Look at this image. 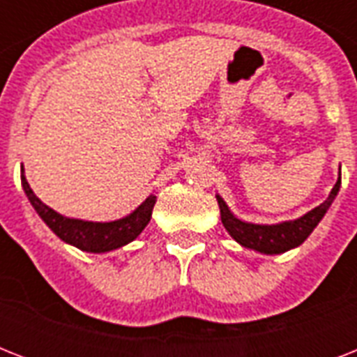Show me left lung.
Instances as JSON below:
<instances>
[{"instance_id": "1", "label": "left lung", "mask_w": 357, "mask_h": 357, "mask_svg": "<svg viewBox=\"0 0 357 357\" xmlns=\"http://www.w3.org/2000/svg\"><path fill=\"white\" fill-rule=\"evenodd\" d=\"M339 187H341V174H339L337 183L333 185L332 192L328 196L326 202H322L321 206L305 213L304 217L291 222L274 224V226H259V224H248L235 218L229 213L228 206L224 204L220 196H217L218 207H220V218H222L224 228L228 229L229 235L241 243L246 248L257 250L263 254H282L287 250L298 246L310 237V234L315 229V226L321 222L328 207L332 206L333 198L337 196Z\"/></svg>"}]
</instances>
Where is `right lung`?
<instances>
[{"mask_svg": "<svg viewBox=\"0 0 357 357\" xmlns=\"http://www.w3.org/2000/svg\"><path fill=\"white\" fill-rule=\"evenodd\" d=\"M22 185H24L31 206L35 207V211L40 215L42 220L52 228L53 234L63 238L64 243L74 244L85 252H96V254L116 250L137 238V235L146 228V224L150 222L151 209L155 206V196L150 195L144 204H140L129 217L114 220V222H85V220L63 217L44 206L31 190L24 176V167H22Z\"/></svg>", "mask_w": 357, "mask_h": 357, "instance_id": "obj_1", "label": "right lung"}]
</instances>
